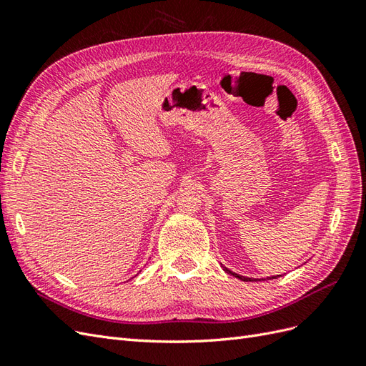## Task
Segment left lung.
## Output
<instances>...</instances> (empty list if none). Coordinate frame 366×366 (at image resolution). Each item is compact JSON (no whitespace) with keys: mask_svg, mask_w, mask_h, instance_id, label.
Returning a JSON list of instances; mask_svg holds the SVG:
<instances>
[{"mask_svg":"<svg viewBox=\"0 0 366 366\" xmlns=\"http://www.w3.org/2000/svg\"><path fill=\"white\" fill-rule=\"evenodd\" d=\"M222 267H224V266H222ZM224 270H226V272H227V274H230V275H235L237 278H239V280H242V281H252L250 278H246V277H241V275H238V274H233V272H230V270H229L227 267H224ZM272 278H274V277H272Z\"/></svg>","mask_w":366,"mask_h":366,"instance_id":"8db88e82","label":"left lung"}]
</instances>
